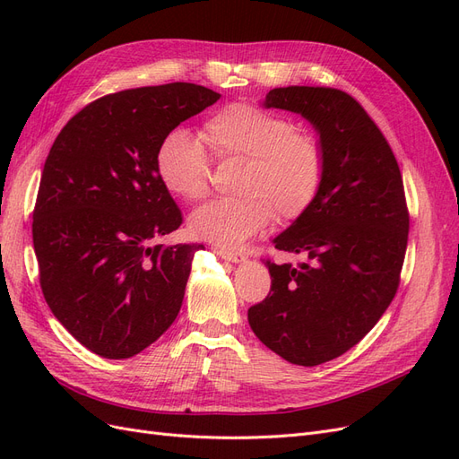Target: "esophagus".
Masks as SVG:
<instances>
[{"label":"esophagus","mask_w":459,"mask_h":459,"mask_svg":"<svg viewBox=\"0 0 459 459\" xmlns=\"http://www.w3.org/2000/svg\"><path fill=\"white\" fill-rule=\"evenodd\" d=\"M218 255H220L221 258H224V260L235 262V264H239V262H245V260H247V255L241 253V251H226V248H220Z\"/></svg>","instance_id":"34e87169"}]
</instances>
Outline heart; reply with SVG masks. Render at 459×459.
<instances>
[{
	"instance_id": "1",
	"label": "heart",
	"mask_w": 459,
	"mask_h": 459,
	"mask_svg": "<svg viewBox=\"0 0 459 459\" xmlns=\"http://www.w3.org/2000/svg\"><path fill=\"white\" fill-rule=\"evenodd\" d=\"M204 142L212 159L241 160L235 178L239 197L203 204L189 218L195 239L235 248L253 238L275 216L295 220L316 201L325 178V149L319 137L297 130L289 117L255 103L228 105L204 124ZM155 169L166 191L182 201L208 193L211 166L203 145L186 128L162 135Z\"/></svg>"
}]
</instances>
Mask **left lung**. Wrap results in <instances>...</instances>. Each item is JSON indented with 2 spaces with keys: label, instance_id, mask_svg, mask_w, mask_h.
Returning <instances> with one entry per match:
<instances>
[{
  "label": "left lung",
  "instance_id": "obj_1",
  "mask_svg": "<svg viewBox=\"0 0 459 459\" xmlns=\"http://www.w3.org/2000/svg\"><path fill=\"white\" fill-rule=\"evenodd\" d=\"M264 107L307 118L325 149L316 201L273 245L302 255L266 260L268 297L248 308L255 335L297 366H319L362 341L393 302L410 214L394 152L352 95L335 88H275Z\"/></svg>",
  "mask_w": 459,
  "mask_h": 459
}]
</instances>
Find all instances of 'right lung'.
I'll return each instance as SVG.
<instances>
[{"label":"right lung","instance_id":"add662e5","mask_svg":"<svg viewBox=\"0 0 459 459\" xmlns=\"http://www.w3.org/2000/svg\"><path fill=\"white\" fill-rule=\"evenodd\" d=\"M218 100L187 82L124 90L86 105L53 142L32 214L39 285L88 351L140 354L182 308L203 245H155L182 224L155 152L166 132Z\"/></svg>","mask_w":459,"mask_h":459}]
</instances>
